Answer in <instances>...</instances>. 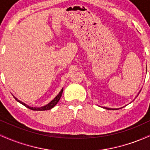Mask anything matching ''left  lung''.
Listing matches in <instances>:
<instances>
[{"label":"left lung","instance_id":"left-lung-1","mask_svg":"<svg viewBox=\"0 0 150 150\" xmlns=\"http://www.w3.org/2000/svg\"><path fill=\"white\" fill-rule=\"evenodd\" d=\"M140 92H139L138 94H140ZM138 94H137V96H138ZM104 108H106V109H108V110H117V109H118V108H106V107H104Z\"/></svg>","mask_w":150,"mask_h":150}]
</instances>
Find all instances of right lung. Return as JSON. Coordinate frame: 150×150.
I'll list each match as a JSON object with an SVG mask.
<instances>
[{
    "instance_id": "1",
    "label": "right lung",
    "mask_w": 150,
    "mask_h": 150,
    "mask_svg": "<svg viewBox=\"0 0 150 150\" xmlns=\"http://www.w3.org/2000/svg\"><path fill=\"white\" fill-rule=\"evenodd\" d=\"M63 88L61 89V92L58 93V95L56 96V97H55L54 99H53V100L51 101V102H49V104L45 105V106H42V107H31V106H28V105L26 104L25 103H24V102H22V101H21L18 100V99H17L16 97H15L14 96H13V97H14V98L15 99V100H17V101H18L19 103H20V104H22V105H24V106H26V107L30 108V109H31V110H33V111H46V110L51 109V108L54 107V106H56V104H57V103L58 102V101H59L60 99H61V96H62V93H63Z\"/></svg>"
}]
</instances>
